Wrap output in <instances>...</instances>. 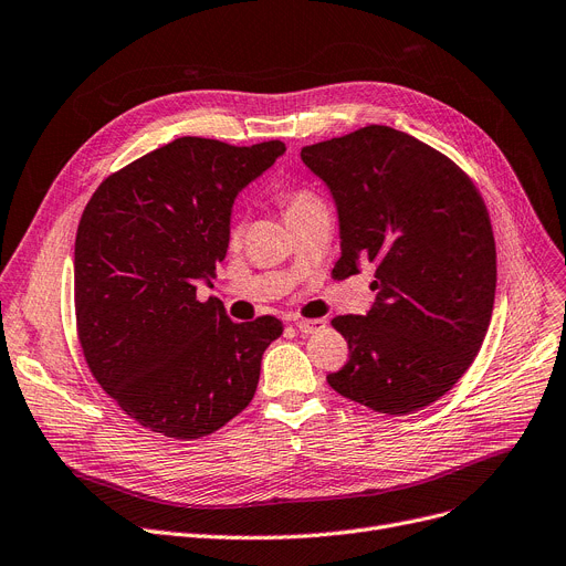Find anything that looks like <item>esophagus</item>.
<instances>
[{"label": "esophagus", "instance_id": "esophagus-1", "mask_svg": "<svg viewBox=\"0 0 566 566\" xmlns=\"http://www.w3.org/2000/svg\"><path fill=\"white\" fill-rule=\"evenodd\" d=\"M295 328H298L305 335H314V333H321L325 328V321L323 318H298V321H295Z\"/></svg>", "mask_w": 566, "mask_h": 566}]
</instances>
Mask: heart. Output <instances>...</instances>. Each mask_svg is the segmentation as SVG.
<instances>
[{
  "mask_svg": "<svg viewBox=\"0 0 566 566\" xmlns=\"http://www.w3.org/2000/svg\"><path fill=\"white\" fill-rule=\"evenodd\" d=\"M282 206H284V216L286 220L291 216H298V213H305L310 211V208H316V206H323V201L312 192V190H293L289 195H284L282 199ZM231 241H238V235H241V229L238 227H231Z\"/></svg>",
  "mask_w": 566,
  "mask_h": 566,
  "instance_id": "b5f03b06",
  "label": "heart"
}]
</instances>
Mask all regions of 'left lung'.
Here are the masks:
<instances>
[{"mask_svg":"<svg viewBox=\"0 0 566 566\" xmlns=\"http://www.w3.org/2000/svg\"><path fill=\"white\" fill-rule=\"evenodd\" d=\"M328 184L342 229L335 280L376 265L367 316H335L346 365L328 374L342 397L408 415L448 395L478 358L495 301V238L472 178L429 144L365 126L305 146Z\"/></svg>","mask_w":566,"mask_h":566,"instance_id":"obj_1","label":"left lung"}]
</instances>
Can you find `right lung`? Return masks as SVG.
<instances>
[{"instance_id":"right-lung-1","label":"right lung","mask_w":566,"mask_h":566,"mask_svg":"<svg viewBox=\"0 0 566 566\" xmlns=\"http://www.w3.org/2000/svg\"><path fill=\"white\" fill-rule=\"evenodd\" d=\"M286 146L178 137L109 174L75 235V323L88 371L128 418L176 440L222 429L254 397L284 325L197 301L229 248L231 203Z\"/></svg>"}]
</instances>
